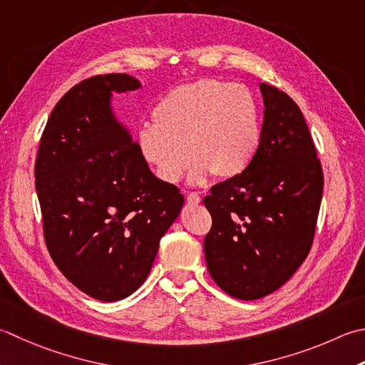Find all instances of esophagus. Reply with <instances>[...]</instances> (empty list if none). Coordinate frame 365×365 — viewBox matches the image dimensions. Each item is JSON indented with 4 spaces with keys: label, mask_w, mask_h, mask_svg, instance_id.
I'll return each mask as SVG.
<instances>
[{
    "label": "esophagus",
    "mask_w": 365,
    "mask_h": 365,
    "mask_svg": "<svg viewBox=\"0 0 365 365\" xmlns=\"http://www.w3.org/2000/svg\"><path fill=\"white\" fill-rule=\"evenodd\" d=\"M187 201H188V204H199L201 202V196L197 195V192H190V195H187Z\"/></svg>",
    "instance_id": "1"
}]
</instances>
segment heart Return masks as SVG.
<instances>
[{"instance_id": "b5f03b06", "label": "heart", "mask_w": 365, "mask_h": 365, "mask_svg": "<svg viewBox=\"0 0 365 365\" xmlns=\"http://www.w3.org/2000/svg\"><path fill=\"white\" fill-rule=\"evenodd\" d=\"M155 126L138 133L140 156L155 175L177 183L192 161L190 182L204 183L240 175L252 164L261 140V120L253 93L218 78L178 85L153 109Z\"/></svg>"}]
</instances>
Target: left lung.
Masks as SVG:
<instances>
[{
    "label": "left lung",
    "instance_id": "left-lung-1",
    "mask_svg": "<svg viewBox=\"0 0 365 365\" xmlns=\"http://www.w3.org/2000/svg\"><path fill=\"white\" fill-rule=\"evenodd\" d=\"M252 164L204 197L212 230L207 269L227 294L255 301L287 283L310 252L323 197V170L297 104L272 85Z\"/></svg>",
    "mask_w": 365,
    "mask_h": 365
}]
</instances>
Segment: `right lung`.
Returning <instances> with one entry per match:
<instances>
[{
  "instance_id": "right-lung-1",
  "label": "right lung",
  "mask_w": 365,
  "mask_h": 365,
  "mask_svg": "<svg viewBox=\"0 0 365 365\" xmlns=\"http://www.w3.org/2000/svg\"><path fill=\"white\" fill-rule=\"evenodd\" d=\"M142 85L128 74L77 83L47 120L34 166L44 237L56 267L85 294L125 299L145 282L183 196L140 156L112 107Z\"/></svg>"
}]
</instances>
